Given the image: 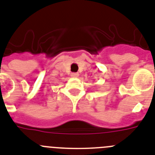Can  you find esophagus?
<instances>
[{
  "instance_id": "esophagus-1",
  "label": "esophagus",
  "mask_w": 155,
  "mask_h": 155,
  "mask_svg": "<svg viewBox=\"0 0 155 155\" xmlns=\"http://www.w3.org/2000/svg\"><path fill=\"white\" fill-rule=\"evenodd\" d=\"M78 73H72L71 74V78H78Z\"/></svg>"
}]
</instances>
